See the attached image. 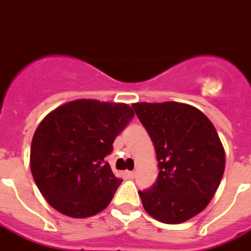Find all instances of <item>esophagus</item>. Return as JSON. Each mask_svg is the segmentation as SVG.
<instances>
[{"label": "esophagus", "mask_w": 251, "mask_h": 251, "mask_svg": "<svg viewBox=\"0 0 251 251\" xmlns=\"http://www.w3.org/2000/svg\"><path fill=\"white\" fill-rule=\"evenodd\" d=\"M126 177L129 179H133L135 177V172H126Z\"/></svg>", "instance_id": "1"}]
</instances>
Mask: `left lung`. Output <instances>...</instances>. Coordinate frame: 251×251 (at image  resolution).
Returning a JSON list of instances; mask_svg holds the SVG:
<instances>
[{
	"mask_svg": "<svg viewBox=\"0 0 251 251\" xmlns=\"http://www.w3.org/2000/svg\"><path fill=\"white\" fill-rule=\"evenodd\" d=\"M153 141L158 178L138 192L145 210L163 224H182L201 213L220 186L225 150L210 120L179 102L133 103Z\"/></svg>",
	"mask_w": 251,
	"mask_h": 251,
	"instance_id": "8db88e82",
	"label": "left lung"
}]
</instances>
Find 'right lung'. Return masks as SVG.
I'll return each mask as SVG.
<instances>
[{
    "label": "right lung",
    "instance_id": "obj_1",
    "mask_svg": "<svg viewBox=\"0 0 251 251\" xmlns=\"http://www.w3.org/2000/svg\"><path fill=\"white\" fill-rule=\"evenodd\" d=\"M133 116L126 103L75 100L41 121L31 141L30 170L51 207L73 218L106 209L122 179L105 157Z\"/></svg>",
    "mask_w": 251,
    "mask_h": 251
}]
</instances>
